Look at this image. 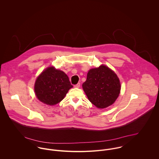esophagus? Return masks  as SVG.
<instances>
[{
	"mask_svg": "<svg viewBox=\"0 0 159 159\" xmlns=\"http://www.w3.org/2000/svg\"><path fill=\"white\" fill-rule=\"evenodd\" d=\"M74 87H75V88H80V83H78V84H75V85L74 86Z\"/></svg>",
	"mask_w": 159,
	"mask_h": 159,
	"instance_id": "esophagus-1",
	"label": "esophagus"
}]
</instances>
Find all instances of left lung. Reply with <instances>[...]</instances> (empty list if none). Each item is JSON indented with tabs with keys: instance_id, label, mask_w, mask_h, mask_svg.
Segmentation results:
<instances>
[{
	"instance_id": "8db88e82",
	"label": "left lung",
	"mask_w": 159,
	"mask_h": 159,
	"mask_svg": "<svg viewBox=\"0 0 159 159\" xmlns=\"http://www.w3.org/2000/svg\"><path fill=\"white\" fill-rule=\"evenodd\" d=\"M83 88L89 100L98 108L111 105L120 91L119 80L112 70L105 66L91 69Z\"/></svg>"
}]
</instances>
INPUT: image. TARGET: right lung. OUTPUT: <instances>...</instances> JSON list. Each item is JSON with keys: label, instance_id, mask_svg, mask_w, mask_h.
I'll use <instances>...</instances> for the list:
<instances>
[{"label": "right lung", "instance_id": "1", "mask_svg": "<svg viewBox=\"0 0 159 159\" xmlns=\"http://www.w3.org/2000/svg\"><path fill=\"white\" fill-rule=\"evenodd\" d=\"M71 88L68 76L64 71L50 67L38 76L34 90L40 102L54 105L62 101Z\"/></svg>", "mask_w": 159, "mask_h": 159}]
</instances>
